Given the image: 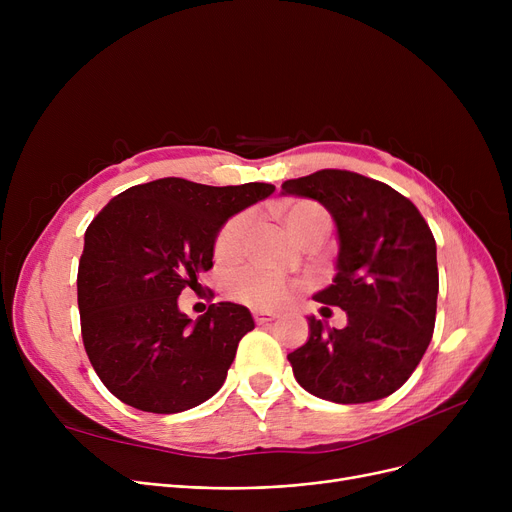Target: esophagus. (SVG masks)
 I'll list each match as a JSON object with an SVG mask.
<instances>
[{"mask_svg":"<svg viewBox=\"0 0 512 512\" xmlns=\"http://www.w3.org/2000/svg\"><path fill=\"white\" fill-rule=\"evenodd\" d=\"M253 317L257 324H270V321H274L278 315L276 313H270V311H253Z\"/></svg>","mask_w":512,"mask_h":512,"instance_id":"obj_1","label":"esophagus"}]
</instances>
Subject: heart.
Here are the masks:
<instances>
[{"label":"heart","instance_id":"1","mask_svg":"<svg viewBox=\"0 0 512 512\" xmlns=\"http://www.w3.org/2000/svg\"><path fill=\"white\" fill-rule=\"evenodd\" d=\"M282 220L288 232L301 240L309 230L317 226H330L328 211L315 201H294L282 209ZM251 226V215L247 211L234 213L228 218L222 228L215 234L213 240V257L220 263H232L242 253H245L247 232ZM224 290L230 299L257 307V309H272L290 299L294 286L286 282L282 276L261 270V267L249 265L242 270H234L224 278Z\"/></svg>","mask_w":512,"mask_h":512}]
</instances>
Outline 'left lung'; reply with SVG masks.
I'll return each instance as SVG.
<instances>
[{"mask_svg":"<svg viewBox=\"0 0 512 512\" xmlns=\"http://www.w3.org/2000/svg\"><path fill=\"white\" fill-rule=\"evenodd\" d=\"M284 195L324 205L338 228V274L315 301L346 311L328 330L309 317V340L288 355L297 382L338 405L380 400L405 384L436 326V240L419 209L392 186L348 170L286 180ZM328 309V307H324Z\"/></svg>","mask_w":512,"mask_h":512,"instance_id":"1","label":"left lung"}]
</instances>
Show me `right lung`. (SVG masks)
Returning <instances> with one entry per match:
<instances>
[{
    "mask_svg": "<svg viewBox=\"0 0 512 512\" xmlns=\"http://www.w3.org/2000/svg\"><path fill=\"white\" fill-rule=\"evenodd\" d=\"M274 191L265 182L159 178L128 188L95 215L78 261L80 332L95 373L116 398L170 415L222 388L253 317L224 301L193 324L178 297L213 267V240L230 215Z\"/></svg>",
    "mask_w": 512,
    "mask_h": 512,
    "instance_id": "obj_1",
    "label": "right lung"
}]
</instances>
